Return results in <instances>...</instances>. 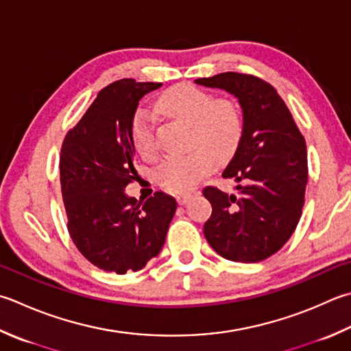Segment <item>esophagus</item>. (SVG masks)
<instances>
[{
  "instance_id": "1",
  "label": "esophagus",
  "mask_w": 351,
  "mask_h": 351,
  "mask_svg": "<svg viewBox=\"0 0 351 351\" xmlns=\"http://www.w3.org/2000/svg\"><path fill=\"white\" fill-rule=\"evenodd\" d=\"M190 193H184V195H178L176 196V201H178V204L180 205H184V204H187V201L190 199Z\"/></svg>"
}]
</instances>
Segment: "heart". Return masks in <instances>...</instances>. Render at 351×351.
Returning a JSON list of instances; mask_svg holds the SVG:
<instances>
[{
    "label": "heart",
    "mask_w": 351,
    "mask_h": 351,
    "mask_svg": "<svg viewBox=\"0 0 351 351\" xmlns=\"http://www.w3.org/2000/svg\"><path fill=\"white\" fill-rule=\"evenodd\" d=\"M160 111L191 126L190 141L196 147L185 155H170L155 171L160 187L170 193H185L211 173L216 161L223 162L236 154L243 136V117L237 103L216 99L205 89L190 84L175 85L158 101ZM130 140L144 160L160 154L155 120L146 109H136L130 121Z\"/></svg>",
    "instance_id": "1"
}]
</instances>
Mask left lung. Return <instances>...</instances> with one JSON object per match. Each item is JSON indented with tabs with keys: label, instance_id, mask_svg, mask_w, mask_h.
<instances>
[{
	"label": "left lung",
	"instance_id": "8db88e82",
	"mask_svg": "<svg viewBox=\"0 0 351 351\" xmlns=\"http://www.w3.org/2000/svg\"><path fill=\"white\" fill-rule=\"evenodd\" d=\"M234 94L243 111V136L225 180L236 193L204 189L211 216L204 234L219 256L257 263L283 248L300 222L307 185L306 140L277 89L243 73L195 80Z\"/></svg>",
	"mask_w": 351,
	"mask_h": 351
}]
</instances>
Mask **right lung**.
<instances>
[{"label": "right lung", "instance_id": "1", "mask_svg": "<svg viewBox=\"0 0 351 351\" xmlns=\"http://www.w3.org/2000/svg\"><path fill=\"white\" fill-rule=\"evenodd\" d=\"M162 84L121 79L97 94L60 149V190L66 228L82 256L103 271H140L160 254L176 201L156 191L129 197L135 180L130 121L144 94Z\"/></svg>", "mask_w": 351, "mask_h": 351}]
</instances>
